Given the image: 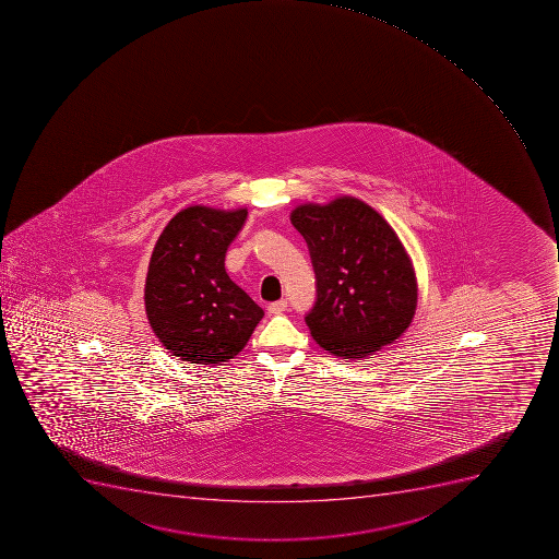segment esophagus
I'll use <instances>...</instances> for the list:
<instances>
[{
    "instance_id": "34e87169",
    "label": "esophagus",
    "mask_w": 559,
    "mask_h": 559,
    "mask_svg": "<svg viewBox=\"0 0 559 559\" xmlns=\"http://www.w3.org/2000/svg\"><path fill=\"white\" fill-rule=\"evenodd\" d=\"M287 299H280V301L271 302L267 310L271 316H280V313H283V311L287 310Z\"/></svg>"
}]
</instances>
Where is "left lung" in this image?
I'll list each match as a JSON object with an SVG mask.
<instances>
[{
	"label": "left lung",
	"mask_w": 559,
	"mask_h": 559,
	"mask_svg": "<svg viewBox=\"0 0 559 559\" xmlns=\"http://www.w3.org/2000/svg\"><path fill=\"white\" fill-rule=\"evenodd\" d=\"M290 221L316 271V305L305 321L317 344L359 359L397 341L415 316L417 280L392 226L349 195L301 204Z\"/></svg>",
	"instance_id": "1"
}]
</instances>
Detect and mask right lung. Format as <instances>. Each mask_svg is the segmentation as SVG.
Masks as SVG:
<instances>
[{"label": "right lung", "mask_w": 559, "mask_h": 559, "mask_svg": "<svg viewBox=\"0 0 559 559\" xmlns=\"http://www.w3.org/2000/svg\"><path fill=\"white\" fill-rule=\"evenodd\" d=\"M248 217L189 206L170 218L147 269V321L170 355L223 365L248 344L263 310L229 280L224 258Z\"/></svg>", "instance_id": "obj_1"}]
</instances>
